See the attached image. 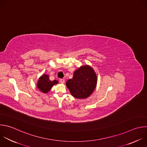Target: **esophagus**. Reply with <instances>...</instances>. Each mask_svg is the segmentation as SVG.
<instances>
[{
  "label": "esophagus",
  "mask_w": 147,
  "mask_h": 147,
  "mask_svg": "<svg viewBox=\"0 0 147 147\" xmlns=\"http://www.w3.org/2000/svg\"><path fill=\"white\" fill-rule=\"evenodd\" d=\"M59 81H60V82H61V84H64V83H65V80H64V79L61 78V79L59 80Z\"/></svg>",
  "instance_id": "1"
}]
</instances>
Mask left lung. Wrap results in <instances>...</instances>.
<instances>
[{"instance_id": "1", "label": "left lung", "mask_w": 147, "mask_h": 147, "mask_svg": "<svg viewBox=\"0 0 147 147\" xmlns=\"http://www.w3.org/2000/svg\"><path fill=\"white\" fill-rule=\"evenodd\" d=\"M97 82V75L88 65L81 66L75 70L73 77L68 80L66 85L71 95L77 99H86L95 89Z\"/></svg>"}]
</instances>
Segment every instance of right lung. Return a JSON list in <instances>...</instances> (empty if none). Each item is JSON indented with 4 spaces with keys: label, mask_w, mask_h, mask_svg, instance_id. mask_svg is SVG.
I'll list each match as a JSON object with an SVG mask.
<instances>
[{
    "label": "right lung",
    "mask_w": 147,
    "mask_h": 147,
    "mask_svg": "<svg viewBox=\"0 0 147 147\" xmlns=\"http://www.w3.org/2000/svg\"><path fill=\"white\" fill-rule=\"evenodd\" d=\"M58 81H51L49 76L47 74H43L41 76L37 82V88L43 93H47L50 91L52 87L58 84Z\"/></svg>",
    "instance_id": "1"
}]
</instances>
